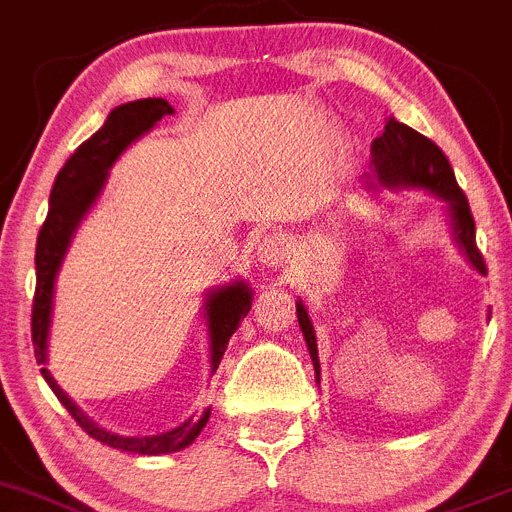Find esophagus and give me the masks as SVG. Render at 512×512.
<instances>
[{
    "instance_id": "esophagus-1",
    "label": "esophagus",
    "mask_w": 512,
    "mask_h": 512,
    "mask_svg": "<svg viewBox=\"0 0 512 512\" xmlns=\"http://www.w3.org/2000/svg\"><path fill=\"white\" fill-rule=\"evenodd\" d=\"M288 255H290L288 239L280 237V234L275 232L262 237V242L257 245V262L265 267H280Z\"/></svg>"
}]
</instances>
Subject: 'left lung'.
Masks as SVG:
<instances>
[{
	"label": "left lung",
	"mask_w": 512,
	"mask_h": 512,
	"mask_svg": "<svg viewBox=\"0 0 512 512\" xmlns=\"http://www.w3.org/2000/svg\"><path fill=\"white\" fill-rule=\"evenodd\" d=\"M365 188H370V191H380V188H390V191L421 188V191L434 193V196L444 199L457 245L462 247V252L477 273H487L482 252L477 250V234H474V216L469 211V201L462 188H459L457 178H454L449 160H446V155L441 153V147L436 142L423 137L421 132L411 130L408 124L390 117L385 122V132L372 142V168L367 173ZM296 313L308 354L313 359L316 380H319L321 365L316 331H313L308 311L301 301H296Z\"/></svg>",
	"instance_id": "obj_1"
}]
</instances>
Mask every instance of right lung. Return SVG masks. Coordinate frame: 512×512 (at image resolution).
Segmentation results:
<instances>
[{"label":"right lung","instance_id":"obj_1","mask_svg":"<svg viewBox=\"0 0 512 512\" xmlns=\"http://www.w3.org/2000/svg\"><path fill=\"white\" fill-rule=\"evenodd\" d=\"M165 114H173L165 99H137L127 101L122 107L112 109L99 132L89 137L84 145H78L76 153L66 160L58 178L50 191L48 216H45L43 229L38 234V247H35V298H32V344H35V359L38 365L48 362V331L50 316H53V290L58 270L63 265L68 245H71L73 234L78 224L91 211V206L99 199L101 188L107 183L109 168L114 160L145 132H150ZM252 306V288L245 280L237 283L219 285L211 293H206V326H209V362L211 372H216L227 352L229 336L237 331L239 321L245 319ZM43 377L55 393V398L66 405V411L76 418V423L84 428L91 439L101 444L112 446V449L132 451V454H147V457H158V454H170V451H181L188 444L196 441L201 428L206 426L211 416V408L201 413V418H188L173 431H165L158 436H119L107 431V428L96 426L66 393L58 382L53 380L48 367H43Z\"/></svg>","mask_w":512,"mask_h":512}]
</instances>
